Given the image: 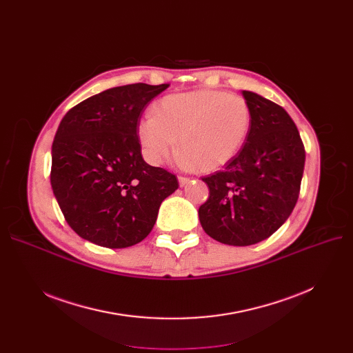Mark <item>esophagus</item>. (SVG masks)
<instances>
[{
    "mask_svg": "<svg viewBox=\"0 0 353 353\" xmlns=\"http://www.w3.org/2000/svg\"><path fill=\"white\" fill-rule=\"evenodd\" d=\"M190 183V177H184V176H179V184H180V188H183V186H186V184H189Z\"/></svg>",
    "mask_w": 353,
    "mask_h": 353,
    "instance_id": "esophagus-1",
    "label": "esophagus"
}]
</instances>
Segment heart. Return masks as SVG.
Returning a JSON list of instances; mask_svg holds the SVG:
<instances>
[{
    "label": "heart",
    "instance_id": "1",
    "mask_svg": "<svg viewBox=\"0 0 353 353\" xmlns=\"http://www.w3.org/2000/svg\"><path fill=\"white\" fill-rule=\"evenodd\" d=\"M252 127L249 103L239 94L196 90L163 97L144 117L137 137L145 160L161 164L177 152L199 172H214L242 150Z\"/></svg>",
    "mask_w": 353,
    "mask_h": 353
}]
</instances>
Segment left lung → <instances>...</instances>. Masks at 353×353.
Returning a JSON list of instances; mask_svg holds the SVG:
<instances>
[{
  "label": "left lung",
  "mask_w": 353,
  "mask_h": 353,
  "mask_svg": "<svg viewBox=\"0 0 353 353\" xmlns=\"http://www.w3.org/2000/svg\"><path fill=\"white\" fill-rule=\"evenodd\" d=\"M242 94L252 110L250 133L223 170L201 177L209 199L199 208L203 230L230 246L262 242L285 223L305 167V145L286 110L256 92Z\"/></svg>",
  "instance_id": "left-lung-1"
}]
</instances>
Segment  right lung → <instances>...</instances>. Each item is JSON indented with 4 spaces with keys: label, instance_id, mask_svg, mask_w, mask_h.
<instances>
[{
    "label": "right lung",
    "instance_id": "obj_1",
    "mask_svg": "<svg viewBox=\"0 0 353 353\" xmlns=\"http://www.w3.org/2000/svg\"><path fill=\"white\" fill-rule=\"evenodd\" d=\"M169 84L108 88L74 105L51 148V188L68 226L88 242L123 249L152 232L177 177L141 156L137 127Z\"/></svg>",
    "mask_w": 353,
    "mask_h": 353
}]
</instances>
